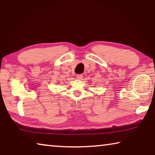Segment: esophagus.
<instances>
[{
    "mask_svg": "<svg viewBox=\"0 0 155 155\" xmlns=\"http://www.w3.org/2000/svg\"><path fill=\"white\" fill-rule=\"evenodd\" d=\"M77 78L78 80H82L83 78V75L82 74H78L77 76Z\"/></svg>",
    "mask_w": 155,
    "mask_h": 155,
    "instance_id": "esophagus-1",
    "label": "esophagus"
}]
</instances>
